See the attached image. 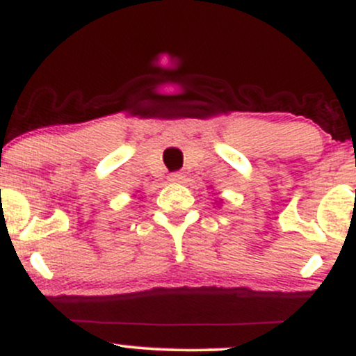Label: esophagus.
Segmentation results:
<instances>
[{
	"label": "esophagus",
	"instance_id": "obj_1",
	"mask_svg": "<svg viewBox=\"0 0 356 356\" xmlns=\"http://www.w3.org/2000/svg\"><path fill=\"white\" fill-rule=\"evenodd\" d=\"M184 179V175H182V172H172L169 175V181L170 182H181Z\"/></svg>",
	"mask_w": 356,
	"mask_h": 356
}]
</instances>
